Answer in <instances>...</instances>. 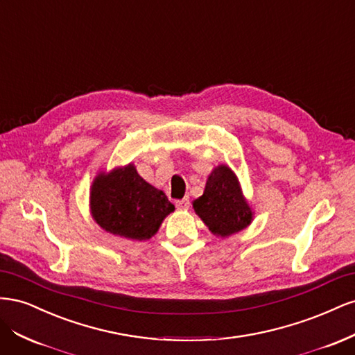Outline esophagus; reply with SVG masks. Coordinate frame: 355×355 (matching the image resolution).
Instances as JSON below:
<instances>
[{
    "instance_id": "34e87169",
    "label": "esophagus",
    "mask_w": 355,
    "mask_h": 355,
    "mask_svg": "<svg viewBox=\"0 0 355 355\" xmlns=\"http://www.w3.org/2000/svg\"><path fill=\"white\" fill-rule=\"evenodd\" d=\"M176 207L179 210H187L189 207V198L185 197V198H182V200H178L176 201Z\"/></svg>"
}]
</instances>
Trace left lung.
<instances>
[{
  "label": "left lung",
  "mask_w": 355,
  "mask_h": 355,
  "mask_svg": "<svg viewBox=\"0 0 355 355\" xmlns=\"http://www.w3.org/2000/svg\"><path fill=\"white\" fill-rule=\"evenodd\" d=\"M196 213L214 235H228L244 230L252 222L237 176L227 166H219L207 179L204 194L192 202Z\"/></svg>",
  "instance_id": "8db88e82"
}]
</instances>
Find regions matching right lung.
<instances>
[{
    "label": "right lung",
    "mask_w": 355,
    "mask_h": 355,
    "mask_svg": "<svg viewBox=\"0 0 355 355\" xmlns=\"http://www.w3.org/2000/svg\"><path fill=\"white\" fill-rule=\"evenodd\" d=\"M90 207L94 220L105 231L139 241L151 239L175 210L164 192L145 182L133 164L96 178Z\"/></svg>",
    "instance_id": "1"
}]
</instances>
